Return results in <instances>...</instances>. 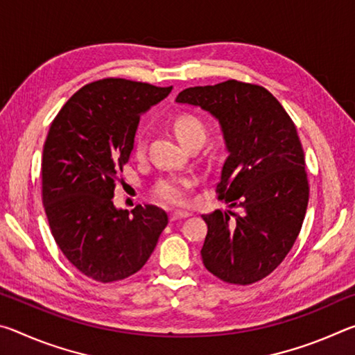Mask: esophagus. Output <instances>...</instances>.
Instances as JSON below:
<instances>
[{"mask_svg": "<svg viewBox=\"0 0 355 355\" xmlns=\"http://www.w3.org/2000/svg\"><path fill=\"white\" fill-rule=\"evenodd\" d=\"M189 213L188 211H175V213H172L171 214V220H178V219H186V218H189Z\"/></svg>", "mask_w": 355, "mask_h": 355, "instance_id": "34e87169", "label": "esophagus"}]
</instances>
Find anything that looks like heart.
Segmentation results:
<instances>
[{
    "label": "heart",
    "instance_id": "heart-1",
    "mask_svg": "<svg viewBox=\"0 0 355 355\" xmlns=\"http://www.w3.org/2000/svg\"><path fill=\"white\" fill-rule=\"evenodd\" d=\"M173 131L178 136L186 147L194 142H202L207 137V128L202 120L194 116V114H178L173 119ZM147 153V139L142 133L135 137L133 144V155L136 158H144ZM196 178L184 177V175H171L161 178L158 183L153 186L152 194L156 200L167 207H180L188 202L189 191L194 188Z\"/></svg>",
    "mask_w": 355,
    "mask_h": 355
}]
</instances>
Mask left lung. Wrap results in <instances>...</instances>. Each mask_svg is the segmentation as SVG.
Here are the masks:
<instances>
[{
	"label": "left lung",
	"mask_w": 355,
	"mask_h": 355,
	"mask_svg": "<svg viewBox=\"0 0 355 355\" xmlns=\"http://www.w3.org/2000/svg\"><path fill=\"white\" fill-rule=\"evenodd\" d=\"M177 101L219 120L228 156L216 192L239 208L202 216L203 264L227 284H255L284 261L307 211L310 186L294 122L268 89L236 80L188 87Z\"/></svg>",
	"instance_id": "1"
}]
</instances>
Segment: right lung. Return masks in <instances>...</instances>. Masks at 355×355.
I'll use <instances>...</instances> for the list:
<instances>
[{
    "mask_svg": "<svg viewBox=\"0 0 355 355\" xmlns=\"http://www.w3.org/2000/svg\"><path fill=\"white\" fill-rule=\"evenodd\" d=\"M172 86L103 78L71 95L51 122L42 156V202L65 258L89 279L110 284L147 263L167 214L155 205L117 209L119 172L128 163L139 117Z\"/></svg>",
    "mask_w": 355,
    "mask_h": 355,
    "instance_id": "obj_1",
    "label": "right lung"
}]
</instances>
